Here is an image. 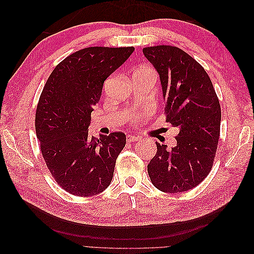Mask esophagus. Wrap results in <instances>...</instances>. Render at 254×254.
I'll return each mask as SVG.
<instances>
[{
  "instance_id": "1",
  "label": "esophagus",
  "mask_w": 254,
  "mask_h": 254,
  "mask_svg": "<svg viewBox=\"0 0 254 254\" xmlns=\"http://www.w3.org/2000/svg\"><path fill=\"white\" fill-rule=\"evenodd\" d=\"M140 139H141V137L136 136V135H132V134H129L127 136V141L128 142H136V141H139Z\"/></svg>"
}]
</instances>
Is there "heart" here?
<instances>
[{
    "instance_id": "b5f03b06",
    "label": "heart",
    "mask_w": 254,
    "mask_h": 254,
    "mask_svg": "<svg viewBox=\"0 0 254 254\" xmlns=\"http://www.w3.org/2000/svg\"><path fill=\"white\" fill-rule=\"evenodd\" d=\"M134 75H147V76H151V77L156 80L157 78V75H156V72L152 70L151 67H148V66H142L140 67L139 70H137Z\"/></svg>"
}]
</instances>
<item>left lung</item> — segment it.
I'll return each mask as SVG.
<instances>
[{"instance_id": "8db88e82", "label": "left lung", "mask_w": 254, "mask_h": 254, "mask_svg": "<svg viewBox=\"0 0 254 254\" xmlns=\"http://www.w3.org/2000/svg\"><path fill=\"white\" fill-rule=\"evenodd\" d=\"M143 53L159 73L166 122L179 129L172 150L156 142L148 175L158 190L182 193L211 172L220 133L219 101L209 75L188 53L172 45L145 48Z\"/></svg>"}]
</instances>
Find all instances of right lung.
Segmentation results:
<instances>
[{"mask_svg": "<svg viewBox=\"0 0 254 254\" xmlns=\"http://www.w3.org/2000/svg\"><path fill=\"white\" fill-rule=\"evenodd\" d=\"M133 51L82 49L57 64L45 83L36 110V134L52 176L67 193L94 196L111 183L126 135L118 131L96 139L88 128L104 81Z\"/></svg>", "mask_w": 254, "mask_h": 254, "instance_id": "1", "label": "right lung"}]
</instances>
